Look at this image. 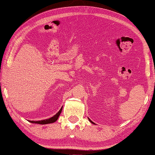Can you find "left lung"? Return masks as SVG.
Wrapping results in <instances>:
<instances>
[{"instance_id": "obj_1", "label": "left lung", "mask_w": 155, "mask_h": 155, "mask_svg": "<svg viewBox=\"0 0 155 155\" xmlns=\"http://www.w3.org/2000/svg\"><path fill=\"white\" fill-rule=\"evenodd\" d=\"M88 119H89V121H90L91 123H92V124H94V123H93V122H92V121H91V120H90V119H89V118H88Z\"/></svg>"}]
</instances>
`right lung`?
<instances>
[{
    "instance_id": "obj_1",
    "label": "right lung",
    "mask_w": 155,
    "mask_h": 155,
    "mask_svg": "<svg viewBox=\"0 0 155 155\" xmlns=\"http://www.w3.org/2000/svg\"><path fill=\"white\" fill-rule=\"evenodd\" d=\"M62 108L63 107H61L59 111H58L56 114L54 115V116H53L52 117L50 118V119H45V120H42V121H29V122L30 123H32V124H52V123H54L56 121H57L58 117H59V115L61 114V111H62Z\"/></svg>"
}]
</instances>
